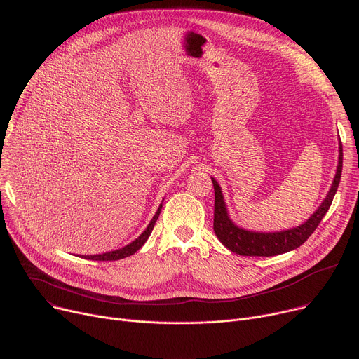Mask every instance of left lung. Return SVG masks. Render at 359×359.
I'll list each match as a JSON object with an SVG mask.
<instances>
[{
  "mask_svg": "<svg viewBox=\"0 0 359 359\" xmlns=\"http://www.w3.org/2000/svg\"><path fill=\"white\" fill-rule=\"evenodd\" d=\"M342 144H339V163L335 180L330 187L327 196L322 205L313 212L305 224L296 229L280 231V233H255L237 227L229 218L226 204L223 200L222 189L214 178H211L214 185V233L229 250L241 256H278L290 250L297 249L305 243L311 234L316 230L322 222L323 215L327 212L332 200L337 194V189L342 174Z\"/></svg>",
  "mask_w": 359,
  "mask_h": 359,
  "instance_id": "left-lung-1",
  "label": "left lung"
}]
</instances>
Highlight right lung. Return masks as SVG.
Listing matches in <instances>:
<instances>
[{
  "mask_svg": "<svg viewBox=\"0 0 359 359\" xmlns=\"http://www.w3.org/2000/svg\"><path fill=\"white\" fill-rule=\"evenodd\" d=\"M161 208H162V204L159 205L158 211L155 212L154 218L151 219V223H149V226L147 227V230H145L140 237H137L135 241H132L130 244L122 247V249H119V250L109 252V253H104V255L85 256V259H89V260H99V262H112V260H121V259H125V257H128V256H132L133 253H136L137 250L141 249V247L145 244V241L148 240V237L151 236V233H152V230H154V227H155L156 219H158V217H159Z\"/></svg>",
  "mask_w": 359,
  "mask_h": 359,
  "instance_id": "1",
  "label": "right lung"
}]
</instances>
